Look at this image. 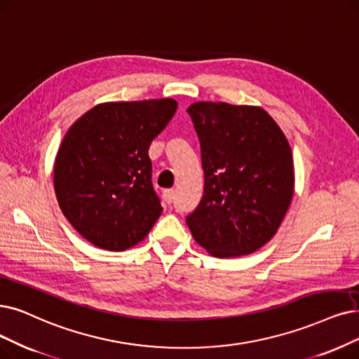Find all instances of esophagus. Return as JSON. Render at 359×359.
I'll use <instances>...</instances> for the list:
<instances>
[{
	"instance_id": "34e87169",
	"label": "esophagus",
	"mask_w": 359,
	"mask_h": 359,
	"mask_svg": "<svg viewBox=\"0 0 359 359\" xmlns=\"http://www.w3.org/2000/svg\"><path fill=\"white\" fill-rule=\"evenodd\" d=\"M163 200L168 205H170L172 200H174V190H170V189L163 190Z\"/></svg>"
}]
</instances>
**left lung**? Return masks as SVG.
Listing matches in <instances>:
<instances>
[{"instance_id": "left-lung-1", "label": "left lung", "mask_w": 359, "mask_h": 359, "mask_svg": "<svg viewBox=\"0 0 359 359\" xmlns=\"http://www.w3.org/2000/svg\"><path fill=\"white\" fill-rule=\"evenodd\" d=\"M202 149L205 190L187 225L215 257L245 256L276 236L294 194L292 149L257 106L197 102L187 109Z\"/></svg>"}]
</instances>
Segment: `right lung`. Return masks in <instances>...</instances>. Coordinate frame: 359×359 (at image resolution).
<instances>
[{
    "label": "right lung",
    "mask_w": 359,
    "mask_h": 359,
    "mask_svg": "<svg viewBox=\"0 0 359 359\" xmlns=\"http://www.w3.org/2000/svg\"><path fill=\"white\" fill-rule=\"evenodd\" d=\"M174 98L97 104L72 125L55 154L57 202L94 246L121 252L161 217L149 147L177 111Z\"/></svg>",
    "instance_id": "obj_1"
}]
</instances>
